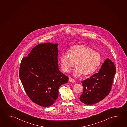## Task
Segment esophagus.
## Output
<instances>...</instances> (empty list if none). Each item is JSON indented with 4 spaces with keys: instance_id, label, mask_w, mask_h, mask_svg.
Segmentation results:
<instances>
[{
    "instance_id": "esophagus-1",
    "label": "esophagus",
    "mask_w": 127,
    "mask_h": 127,
    "mask_svg": "<svg viewBox=\"0 0 127 127\" xmlns=\"http://www.w3.org/2000/svg\"><path fill=\"white\" fill-rule=\"evenodd\" d=\"M69 81L71 82H72V83H73V82H75V81L74 80V79H73L72 78H71V77H69Z\"/></svg>"
}]
</instances>
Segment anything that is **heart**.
Masks as SVG:
<instances>
[{"label": "heart", "instance_id": "b5f03b06", "mask_svg": "<svg viewBox=\"0 0 127 127\" xmlns=\"http://www.w3.org/2000/svg\"><path fill=\"white\" fill-rule=\"evenodd\" d=\"M102 57L98 52L89 46L77 45L69 48L68 53H63L61 57V68L68 72L75 64L73 75L76 77L90 75L100 66Z\"/></svg>", "mask_w": 127, "mask_h": 127}]
</instances>
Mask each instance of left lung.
Segmentation results:
<instances>
[{
    "instance_id": "1",
    "label": "left lung",
    "mask_w": 127,
    "mask_h": 127,
    "mask_svg": "<svg viewBox=\"0 0 127 127\" xmlns=\"http://www.w3.org/2000/svg\"><path fill=\"white\" fill-rule=\"evenodd\" d=\"M116 72L114 63L107 58L98 73L81 81L83 91L79 98L81 101L92 105L103 100L111 90Z\"/></svg>"
}]
</instances>
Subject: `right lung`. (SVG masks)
<instances>
[{
  "label": "right lung",
  "instance_id": "add662e5",
  "mask_svg": "<svg viewBox=\"0 0 127 127\" xmlns=\"http://www.w3.org/2000/svg\"><path fill=\"white\" fill-rule=\"evenodd\" d=\"M58 44H39L22 58L19 75L25 92L34 103L49 107L58 96V88L69 77L58 64Z\"/></svg>",
  "mask_w": 127,
  "mask_h": 127
}]
</instances>
